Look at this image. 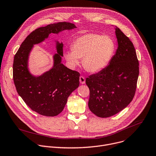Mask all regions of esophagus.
<instances>
[{"label":"esophagus","instance_id":"1","mask_svg":"<svg viewBox=\"0 0 156 156\" xmlns=\"http://www.w3.org/2000/svg\"><path fill=\"white\" fill-rule=\"evenodd\" d=\"M80 81L81 84H84L85 83V78H84V77L83 76H80Z\"/></svg>","mask_w":156,"mask_h":156}]
</instances>
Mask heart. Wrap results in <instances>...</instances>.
<instances>
[{
  "label": "heart",
  "instance_id": "b5f03b06",
  "mask_svg": "<svg viewBox=\"0 0 156 156\" xmlns=\"http://www.w3.org/2000/svg\"><path fill=\"white\" fill-rule=\"evenodd\" d=\"M72 51H66L65 57L71 66L75 67L82 59L83 68L95 73L104 69L110 62L116 50L113 39L108 35L88 33L76 38L71 45Z\"/></svg>",
  "mask_w": 156,
  "mask_h": 156
}]
</instances>
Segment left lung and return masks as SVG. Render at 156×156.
Instances as JSON below:
<instances>
[{
  "label": "left lung",
  "mask_w": 156,
  "mask_h": 156,
  "mask_svg": "<svg viewBox=\"0 0 156 156\" xmlns=\"http://www.w3.org/2000/svg\"><path fill=\"white\" fill-rule=\"evenodd\" d=\"M118 47L109 65L87 78L90 89L88 107L96 116L108 118L126 107L134 96L139 61L132 41L116 28Z\"/></svg>",
  "instance_id": "obj_1"
}]
</instances>
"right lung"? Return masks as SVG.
Returning a JSON list of instances; mask_svg holds the SVG:
<instances>
[{
  "mask_svg": "<svg viewBox=\"0 0 156 156\" xmlns=\"http://www.w3.org/2000/svg\"><path fill=\"white\" fill-rule=\"evenodd\" d=\"M75 24L58 22L41 27L31 32L22 42L14 56L13 79L18 94L32 110L46 116H55L63 111L68 96L80 83L79 72L62 63V43L56 41L57 53L53 56V66L39 76H33L28 69V59L34 45L65 30L75 29Z\"/></svg>",
  "mask_w": 156,
  "mask_h": 156,
  "instance_id": "add662e5",
  "label": "right lung"
}]
</instances>
